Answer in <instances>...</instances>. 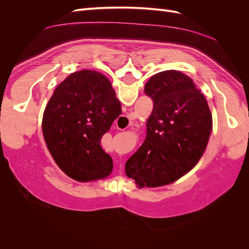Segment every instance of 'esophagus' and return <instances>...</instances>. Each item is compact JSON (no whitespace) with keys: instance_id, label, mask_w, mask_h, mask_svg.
Wrapping results in <instances>:
<instances>
[{"instance_id":"1","label":"esophagus","mask_w":249,"mask_h":249,"mask_svg":"<svg viewBox=\"0 0 249 249\" xmlns=\"http://www.w3.org/2000/svg\"><path fill=\"white\" fill-rule=\"evenodd\" d=\"M131 115H133V114H131Z\"/></svg>"}]
</instances>
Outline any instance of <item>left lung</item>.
Listing matches in <instances>:
<instances>
[{
    "mask_svg": "<svg viewBox=\"0 0 249 249\" xmlns=\"http://www.w3.org/2000/svg\"><path fill=\"white\" fill-rule=\"evenodd\" d=\"M144 92L154 102L146 137L125 163V175L139 188L168 185L197 164L212 130L206 97L178 71L155 74Z\"/></svg>",
    "mask_w": 249,
    "mask_h": 249,
    "instance_id": "1",
    "label": "left lung"
}]
</instances>
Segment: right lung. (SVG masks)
<instances>
[{
	"mask_svg": "<svg viewBox=\"0 0 249 249\" xmlns=\"http://www.w3.org/2000/svg\"><path fill=\"white\" fill-rule=\"evenodd\" d=\"M120 114V102L104 74L85 70L60 83L44 109L42 133L61 170L79 182L107 178L113 161L101 139Z\"/></svg>",
	"mask_w": 249,
	"mask_h": 249,
	"instance_id": "obj_1",
	"label": "right lung"
}]
</instances>
